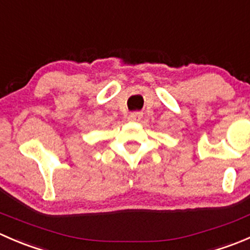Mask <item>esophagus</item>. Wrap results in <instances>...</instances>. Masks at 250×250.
Here are the masks:
<instances>
[{"instance_id":"34e87169","label":"esophagus","mask_w":250,"mask_h":250,"mask_svg":"<svg viewBox=\"0 0 250 250\" xmlns=\"http://www.w3.org/2000/svg\"><path fill=\"white\" fill-rule=\"evenodd\" d=\"M141 117H143V113L140 111H137V112H130L129 116H128V120L133 121V122H137V121H140Z\"/></svg>"}]
</instances>
